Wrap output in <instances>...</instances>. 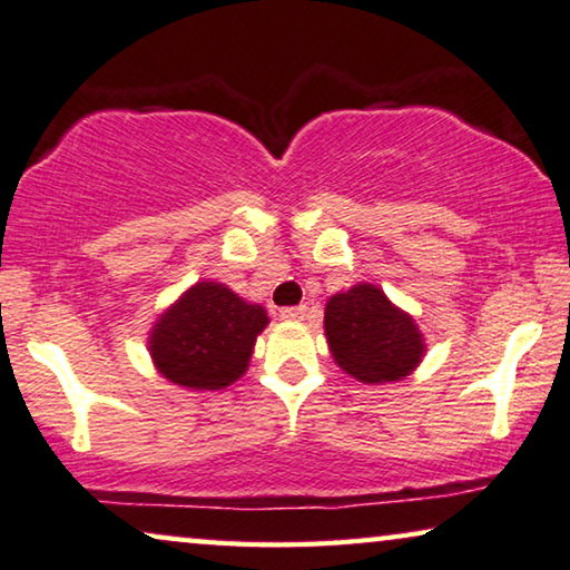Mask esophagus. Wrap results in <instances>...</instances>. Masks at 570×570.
I'll return each instance as SVG.
<instances>
[{"mask_svg": "<svg viewBox=\"0 0 570 570\" xmlns=\"http://www.w3.org/2000/svg\"><path fill=\"white\" fill-rule=\"evenodd\" d=\"M307 312H309L307 304H299V307H284V309H282V320H286V322H299V320L307 317Z\"/></svg>", "mask_w": 570, "mask_h": 570, "instance_id": "1", "label": "esophagus"}]
</instances>
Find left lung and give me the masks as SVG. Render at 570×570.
<instances>
[{
	"mask_svg": "<svg viewBox=\"0 0 570 570\" xmlns=\"http://www.w3.org/2000/svg\"><path fill=\"white\" fill-rule=\"evenodd\" d=\"M325 337L337 366L363 384L402 381L420 366L428 351L412 314L368 282L330 296Z\"/></svg>",
	"mask_w": 570,
	"mask_h": 570,
	"instance_id": "8db88e82",
	"label": "left lung"
}]
</instances>
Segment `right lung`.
Returning <instances> with one entry per match:
<instances>
[{
  "mask_svg": "<svg viewBox=\"0 0 570 570\" xmlns=\"http://www.w3.org/2000/svg\"><path fill=\"white\" fill-rule=\"evenodd\" d=\"M266 325L268 312L261 304L245 302L219 282H197L153 322L148 353L171 384L217 392L248 371Z\"/></svg>",
  "mask_w": 570,
  "mask_h": 570,
  "instance_id": "add662e5",
  "label": "right lung"
}]
</instances>
